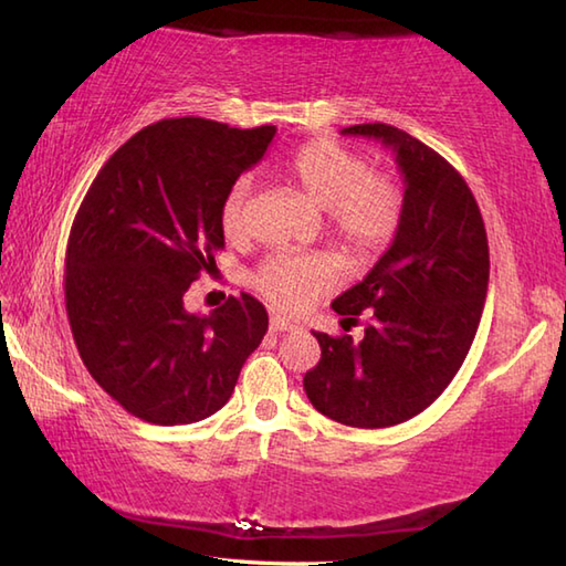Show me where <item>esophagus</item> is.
<instances>
[{"label":"esophagus","mask_w":566,"mask_h":566,"mask_svg":"<svg viewBox=\"0 0 566 566\" xmlns=\"http://www.w3.org/2000/svg\"><path fill=\"white\" fill-rule=\"evenodd\" d=\"M296 326L294 323H290L286 318H282V316H272L270 318V331L272 333H290V331H294Z\"/></svg>","instance_id":"1"}]
</instances>
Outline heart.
I'll return each instance as SVG.
<instances>
[{
  "mask_svg": "<svg viewBox=\"0 0 566 566\" xmlns=\"http://www.w3.org/2000/svg\"><path fill=\"white\" fill-rule=\"evenodd\" d=\"M298 189L328 211V231L353 260H371L389 248L401 223L403 199L389 177L371 172L363 155L335 140H311L290 163ZM252 179L238 177L221 203L228 238L248 233ZM258 292L282 311H304L340 282V262L333 255L282 252L264 260L255 276Z\"/></svg>",
  "mask_w": 566,
  "mask_h": 566,
  "instance_id": "b5f03b06",
  "label": "heart"
}]
</instances>
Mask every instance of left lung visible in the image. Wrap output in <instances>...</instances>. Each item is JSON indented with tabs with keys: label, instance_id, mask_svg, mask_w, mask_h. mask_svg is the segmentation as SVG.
Returning <instances> with one entry per match:
<instances>
[{
	"label": "left lung",
	"instance_id": "left-lung-1",
	"mask_svg": "<svg viewBox=\"0 0 566 566\" xmlns=\"http://www.w3.org/2000/svg\"><path fill=\"white\" fill-rule=\"evenodd\" d=\"M340 134L396 155L403 211L389 250L331 304L347 326L365 318L363 340L314 331L321 359L304 391L343 426L389 428L426 411L472 347L489 290L486 228L462 175L426 143L387 124Z\"/></svg>",
	"mask_w": 566,
	"mask_h": 566
}]
</instances>
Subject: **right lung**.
Listing matches in <instances>:
<instances>
[{
	"instance_id": "add662e5",
	"label": "right lung",
	"mask_w": 566,
	"mask_h": 566,
	"mask_svg": "<svg viewBox=\"0 0 566 566\" xmlns=\"http://www.w3.org/2000/svg\"><path fill=\"white\" fill-rule=\"evenodd\" d=\"M274 134L163 118L94 177L67 240L65 306L84 367L130 416L155 426L209 418L268 333L250 294L209 316L189 314L185 294L223 248L226 191Z\"/></svg>"
}]
</instances>
